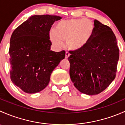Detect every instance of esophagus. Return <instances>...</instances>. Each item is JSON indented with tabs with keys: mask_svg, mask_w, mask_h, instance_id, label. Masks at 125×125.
<instances>
[{
	"mask_svg": "<svg viewBox=\"0 0 125 125\" xmlns=\"http://www.w3.org/2000/svg\"><path fill=\"white\" fill-rule=\"evenodd\" d=\"M70 54L68 52H67V51H66V52H65V59H68V58L70 57Z\"/></svg>",
	"mask_w": 125,
	"mask_h": 125,
	"instance_id": "34e87169",
	"label": "esophagus"
}]
</instances>
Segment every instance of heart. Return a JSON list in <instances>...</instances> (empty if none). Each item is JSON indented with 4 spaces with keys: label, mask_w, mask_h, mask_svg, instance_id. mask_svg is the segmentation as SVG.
<instances>
[{
    "label": "heart",
    "mask_w": 125,
    "mask_h": 125,
    "mask_svg": "<svg viewBox=\"0 0 125 125\" xmlns=\"http://www.w3.org/2000/svg\"><path fill=\"white\" fill-rule=\"evenodd\" d=\"M94 24L89 19H71L63 20L51 30L50 39L55 47H61L66 41L72 50L82 49L88 43L94 32Z\"/></svg>",
    "instance_id": "b5f03b06"
}]
</instances>
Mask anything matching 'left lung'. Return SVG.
Returning a JSON list of instances; mask_svg holds the SVG:
<instances>
[{
  "label": "left lung",
  "instance_id": "8db88e82",
  "mask_svg": "<svg viewBox=\"0 0 125 125\" xmlns=\"http://www.w3.org/2000/svg\"><path fill=\"white\" fill-rule=\"evenodd\" d=\"M94 32L86 46L70 51V75L74 86L88 95L102 93L116 75L119 49L110 27L94 20Z\"/></svg>",
  "mask_w": 125,
  "mask_h": 125
}]
</instances>
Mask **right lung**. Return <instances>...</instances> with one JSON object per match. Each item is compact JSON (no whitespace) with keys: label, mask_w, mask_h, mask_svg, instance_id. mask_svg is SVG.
<instances>
[{"label":"right lung","mask_w":125,"mask_h":125,"mask_svg":"<svg viewBox=\"0 0 125 125\" xmlns=\"http://www.w3.org/2000/svg\"><path fill=\"white\" fill-rule=\"evenodd\" d=\"M60 16L35 15L18 26L10 39V78L25 93L46 88L52 71L65 58V51L51 50L50 31Z\"/></svg>","instance_id":"1"}]
</instances>
